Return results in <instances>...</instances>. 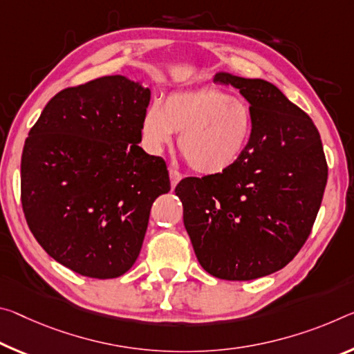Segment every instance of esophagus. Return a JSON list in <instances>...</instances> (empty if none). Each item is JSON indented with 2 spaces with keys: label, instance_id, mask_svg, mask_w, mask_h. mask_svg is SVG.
Here are the masks:
<instances>
[{
  "label": "esophagus",
  "instance_id": "esophagus-1",
  "mask_svg": "<svg viewBox=\"0 0 354 354\" xmlns=\"http://www.w3.org/2000/svg\"><path fill=\"white\" fill-rule=\"evenodd\" d=\"M168 175H170V181H171V186H173V187H175L176 184L183 179L181 173H179V171L176 170V168H173V167L170 168V170H168Z\"/></svg>",
  "mask_w": 354,
  "mask_h": 354
}]
</instances>
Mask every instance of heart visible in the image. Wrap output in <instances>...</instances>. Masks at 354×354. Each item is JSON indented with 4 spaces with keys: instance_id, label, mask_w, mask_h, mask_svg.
Wrapping results in <instances>:
<instances>
[{
    "instance_id": "1",
    "label": "heart",
    "mask_w": 354,
    "mask_h": 354,
    "mask_svg": "<svg viewBox=\"0 0 354 354\" xmlns=\"http://www.w3.org/2000/svg\"><path fill=\"white\" fill-rule=\"evenodd\" d=\"M201 175H218L243 157L254 136V113L241 97L217 88L176 91L151 105L142 120V137L153 153L171 143Z\"/></svg>"
}]
</instances>
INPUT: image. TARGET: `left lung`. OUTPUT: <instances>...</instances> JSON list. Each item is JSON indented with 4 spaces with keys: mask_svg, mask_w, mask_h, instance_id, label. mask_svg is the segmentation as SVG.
Listing matches in <instances>:
<instances>
[{
    "mask_svg": "<svg viewBox=\"0 0 354 354\" xmlns=\"http://www.w3.org/2000/svg\"><path fill=\"white\" fill-rule=\"evenodd\" d=\"M254 113V136L230 170L184 178L175 192L201 268L223 280H254L279 271L304 245L328 181L313 121L263 78L216 72Z\"/></svg>",
    "mask_w": 354,
    "mask_h": 354,
    "instance_id": "1",
    "label": "left lung"
}]
</instances>
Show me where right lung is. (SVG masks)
<instances>
[{"mask_svg":"<svg viewBox=\"0 0 354 354\" xmlns=\"http://www.w3.org/2000/svg\"><path fill=\"white\" fill-rule=\"evenodd\" d=\"M149 88L106 75L50 99L21 154V206L61 265L115 279L138 258L154 200L170 190L164 159L138 147Z\"/></svg>","mask_w":354,"mask_h":354,"instance_id":"1","label":"right lung"}]
</instances>
